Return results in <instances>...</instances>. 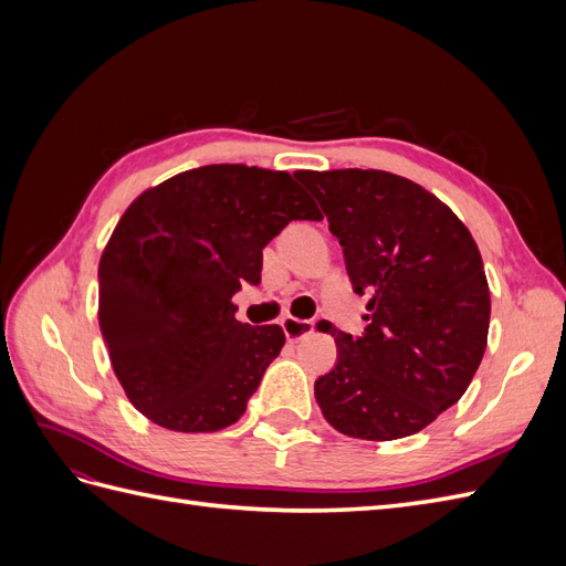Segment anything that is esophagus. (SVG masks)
<instances>
[{"instance_id":"esophagus-1","label":"esophagus","mask_w":566,"mask_h":566,"mask_svg":"<svg viewBox=\"0 0 566 566\" xmlns=\"http://www.w3.org/2000/svg\"><path fill=\"white\" fill-rule=\"evenodd\" d=\"M281 325H283V333H285L287 342H297L314 331V321H302V318H293V316H285Z\"/></svg>"}]
</instances>
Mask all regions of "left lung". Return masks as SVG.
Here are the masks:
<instances>
[{
    "label": "left lung",
    "instance_id": "left-lung-1",
    "mask_svg": "<svg viewBox=\"0 0 566 566\" xmlns=\"http://www.w3.org/2000/svg\"><path fill=\"white\" fill-rule=\"evenodd\" d=\"M342 245L361 335L333 331L337 361L314 385L337 432L389 441L451 408L482 364L491 297L474 238L422 186L380 169L295 172Z\"/></svg>",
    "mask_w": 566,
    "mask_h": 566
}]
</instances>
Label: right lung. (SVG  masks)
<instances>
[{
    "label": "right lung",
    "instance_id": "obj_1",
    "mask_svg": "<svg viewBox=\"0 0 566 566\" xmlns=\"http://www.w3.org/2000/svg\"><path fill=\"white\" fill-rule=\"evenodd\" d=\"M295 219H321L302 186L248 165L188 169L129 205L98 264V321L139 413L175 432L245 413L285 335L235 321L231 297L260 285L262 250Z\"/></svg>",
    "mask_w": 566,
    "mask_h": 566
}]
</instances>
